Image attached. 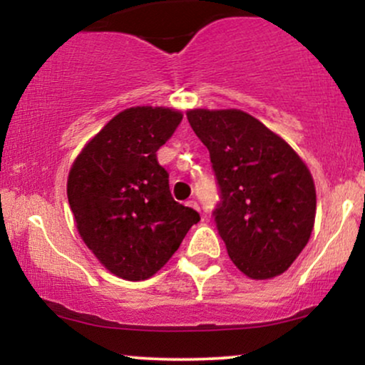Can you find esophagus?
<instances>
[{"mask_svg":"<svg viewBox=\"0 0 365 365\" xmlns=\"http://www.w3.org/2000/svg\"><path fill=\"white\" fill-rule=\"evenodd\" d=\"M187 204H188V206H190V207H194L195 211H199V212H200V207H199V204H197V200L192 199V200H188Z\"/></svg>","mask_w":365,"mask_h":365,"instance_id":"34e87169","label":"esophagus"}]
</instances>
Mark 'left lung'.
<instances>
[{"mask_svg": "<svg viewBox=\"0 0 365 365\" xmlns=\"http://www.w3.org/2000/svg\"><path fill=\"white\" fill-rule=\"evenodd\" d=\"M221 190L216 228L245 276L283 274L311 238L316 187L287 140L240 110H188Z\"/></svg>", "mask_w": 365, "mask_h": 365, "instance_id": "1", "label": "left lung"}]
</instances>
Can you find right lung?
Here are the masks:
<instances>
[{"label": "right lung", "mask_w": 365, "mask_h": 365, "mask_svg": "<svg viewBox=\"0 0 365 365\" xmlns=\"http://www.w3.org/2000/svg\"><path fill=\"white\" fill-rule=\"evenodd\" d=\"M182 118L163 106L123 110L70 168L66 195L78 235L118 278L140 282L156 274L200 220L171 197L168 171L156 158Z\"/></svg>", "instance_id": "right-lung-1"}]
</instances>
